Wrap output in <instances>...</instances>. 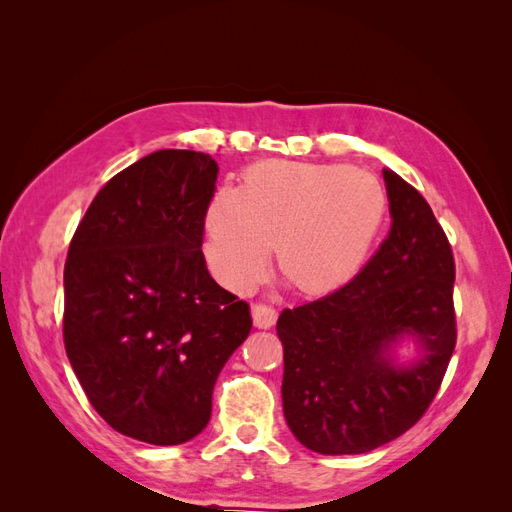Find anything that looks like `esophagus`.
<instances>
[{
  "instance_id": "34e87169",
  "label": "esophagus",
  "mask_w": 512,
  "mask_h": 512,
  "mask_svg": "<svg viewBox=\"0 0 512 512\" xmlns=\"http://www.w3.org/2000/svg\"><path fill=\"white\" fill-rule=\"evenodd\" d=\"M252 316H254V324L258 329H271L275 320H277L275 307L269 305V303H254L252 305Z\"/></svg>"
}]
</instances>
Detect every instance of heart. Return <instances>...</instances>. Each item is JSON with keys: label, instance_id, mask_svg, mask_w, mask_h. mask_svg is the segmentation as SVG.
<instances>
[{"label": "heart", "instance_id": "obj_1", "mask_svg": "<svg viewBox=\"0 0 512 512\" xmlns=\"http://www.w3.org/2000/svg\"><path fill=\"white\" fill-rule=\"evenodd\" d=\"M382 183L346 164L260 162L239 190L220 188L205 209V258L220 284L254 290L277 269L303 294L335 290L361 269L386 220Z\"/></svg>", "mask_w": 512, "mask_h": 512}]
</instances>
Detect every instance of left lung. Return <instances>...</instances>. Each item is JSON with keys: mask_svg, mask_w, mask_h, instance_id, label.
<instances>
[{"mask_svg": "<svg viewBox=\"0 0 512 512\" xmlns=\"http://www.w3.org/2000/svg\"><path fill=\"white\" fill-rule=\"evenodd\" d=\"M393 226L346 286L284 309L282 399L290 431L309 451L359 455L399 438L436 397L457 344L455 258L427 200L382 170ZM410 332L424 361L392 365L388 348Z\"/></svg>", "mask_w": 512, "mask_h": 512, "instance_id": "obj_1", "label": "left lung"}]
</instances>
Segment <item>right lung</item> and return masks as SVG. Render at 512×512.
<instances>
[{
	"mask_svg": "<svg viewBox=\"0 0 512 512\" xmlns=\"http://www.w3.org/2000/svg\"><path fill=\"white\" fill-rule=\"evenodd\" d=\"M218 164L162 149L123 168L76 226L64 267V344L96 412L123 436L173 446L209 423L250 305L207 271L203 218Z\"/></svg>",
	"mask_w": 512,
	"mask_h": 512,
	"instance_id": "obj_1",
	"label": "right lung"
}]
</instances>
